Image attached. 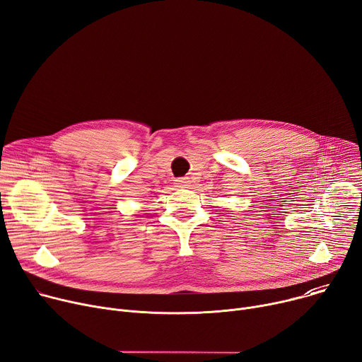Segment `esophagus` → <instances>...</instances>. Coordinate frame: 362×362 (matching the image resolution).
<instances>
[{"instance_id": "34e87169", "label": "esophagus", "mask_w": 362, "mask_h": 362, "mask_svg": "<svg viewBox=\"0 0 362 362\" xmlns=\"http://www.w3.org/2000/svg\"><path fill=\"white\" fill-rule=\"evenodd\" d=\"M175 184L180 188H187L189 185V181H188V178H180V180H175Z\"/></svg>"}]
</instances>
